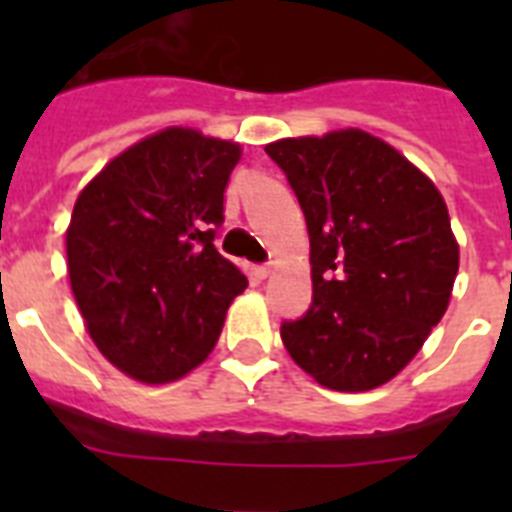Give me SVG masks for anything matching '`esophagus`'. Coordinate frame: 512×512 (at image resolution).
Here are the masks:
<instances>
[{"mask_svg": "<svg viewBox=\"0 0 512 512\" xmlns=\"http://www.w3.org/2000/svg\"><path fill=\"white\" fill-rule=\"evenodd\" d=\"M257 279H268L271 276V265H255Z\"/></svg>", "mask_w": 512, "mask_h": 512, "instance_id": "1", "label": "esophagus"}]
</instances>
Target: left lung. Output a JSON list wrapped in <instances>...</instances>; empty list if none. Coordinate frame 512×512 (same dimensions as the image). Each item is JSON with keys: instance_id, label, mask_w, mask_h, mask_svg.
I'll return each mask as SVG.
<instances>
[{"instance_id": "1", "label": "left lung", "mask_w": 512, "mask_h": 512, "mask_svg": "<svg viewBox=\"0 0 512 512\" xmlns=\"http://www.w3.org/2000/svg\"><path fill=\"white\" fill-rule=\"evenodd\" d=\"M265 154L311 236V308L281 324V340L324 388H377L417 356L452 297L460 249L444 199L369 132L276 140Z\"/></svg>"}]
</instances>
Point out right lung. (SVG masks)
I'll return each instance as SVG.
<instances>
[{"label": "right lung", "mask_w": 512, "mask_h": 512, "mask_svg": "<svg viewBox=\"0 0 512 512\" xmlns=\"http://www.w3.org/2000/svg\"><path fill=\"white\" fill-rule=\"evenodd\" d=\"M239 146L170 130L92 180L66 233L68 279L100 353L140 382H170L212 353L247 276L215 249Z\"/></svg>", "instance_id": "add662e5"}]
</instances>
